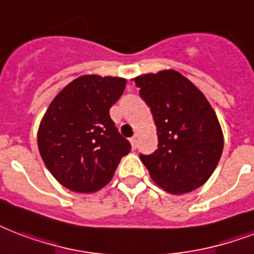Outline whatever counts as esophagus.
<instances>
[{
  "mask_svg": "<svg viewBox=\"0 0 254 254\" xmlns=\"http://www.w3.org/2000/svg\"><path fill=\"white\" fill-rule=\"evenodd\" d=\"M130 144H131V148L137 149V145H138V142H137V135H133V137H131Z\"/></svg>",
  "mask_w": 254,
  "mask_h": 254,
  "instance_id": "34e87169",
  "label": "esophagus"
}]
</instances>
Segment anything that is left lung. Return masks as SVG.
I'll return each instance as SVG.
<instances>
[{"mask_svg": "<svg viewBox=\"0 0 254 254\" xmlns=\"http://www.w3.org/2000/svg\"><path fill=\"white\" fill-rule=\"evenodd\" d=\"M134 82L157 127L158 149L140 154L153 181L172 194L204 185L224 148L221 127L208 100L176 70L142 74Z\"/></svg>", "mask_w": 254, "mask_h": 254, "instance_id": "left-lung-1", "label": "left lung"}]
</instances>
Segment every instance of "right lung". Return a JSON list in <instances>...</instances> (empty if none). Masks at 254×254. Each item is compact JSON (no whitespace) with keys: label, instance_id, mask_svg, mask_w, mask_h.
I'll list each match as a JSON object with an SVG mask.
<instances>
[{"label":"right lung","instance_id":"right-lung-1","mask_svg":"<svg viewBox=\"0 0 254 254\" xmlns=\"http://www.w3.org/2000/svg\"><path fill=\"white\" fill-rule=\"evenodd\" d=\"M125 85L120 77L81 75L50 102L38 127V150L54 179L67 189H101L130 152L109 114Z\"/></svg>","mask_w":254,"mask_h":254}]
</instances>
